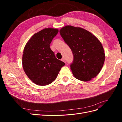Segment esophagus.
<instances>
[{
  "instance_id": "esophagus-1",
  "label": "esophagus",
  "mask_w": 122,
  "mask_h": 122,
  "mask_svg": "<svg viewBox=\"0 0 122 122\" xmlns=\"http://www.w3.org/2000/svg\"><path fill=\"white\" fill-rule=\"evenodd\" d=\"M61 61H64V62H66V60H65V58H64V57H62V58H61Z\"/></svg>"
}]
</instances>
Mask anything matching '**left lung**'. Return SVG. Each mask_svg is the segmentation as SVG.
I'll return each instance as SVG.
<instances>
[{"label": "left lung", "instance_id": "left-lung-1", "mask_svg": "<svg viewBox=\"0 0 122 122\" xmlns=\"http://www.w3.org/2000/svg\"><path fill=\"white\" fill-rule=\"evenodd\" d=\"M64 41L71 48L74 56L70 66L75 78L88 81L100 72L105 55L98 39L84 28L66 25L60 30Z\"/></svg>", "mask_w": 122, "mask_h": 122}]
</instances>
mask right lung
<instances>
[{
    "label": "right lung",
    "instance_id": "1",
    "mask_svg": "<svg viewBox=\"0 0 122 122\" xmlns=\"http://www.w3.org/2000/svg\"><path fill=\"white\" fill-rule=\"evenodd\" d=\"M58 32L56 28H44L33 35L24 47L23 70L28 78L39 86H47L53 82L65 65L55 57L50 48Z\"/></svg>",
    "mask_w": 122,
    "mask_h": 122
}]
</instances>
